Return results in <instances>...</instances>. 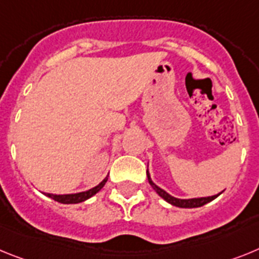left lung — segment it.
I'll use <instances>...</instances> for the list:
<instances>
[{"instance_id": "1", "label": "left lung", "mask_w": 259, "mask_h": 259, "mask_svg": "<svg viewBox=\"0 0 259 259\" xmlns=\"http://www.w3.org/2000/svg\"><path fill=\"white\" fill-rule=\"evenodd\" d=\"M147 179H148V183H150V185L154 188L155 192L157 193V194L160 195L163 199H165V201L168 202V203L173 204V206H177V207H183V208H193V207H201V206H203V204L208 203V202L213 201L215 198L218 197V195H212V197H203V198H193V199H179V198H175L172 197V195L168 194L167 192H164L163 189H160L157 185H155L154 183L151 181V179H150V175H148V170H147Z\"/></svg>"}]
</instances>
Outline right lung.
Listing matches in <instances>:
<instances>
[{"label": "right lung", "instance_id": "right-lung-1", "mask_svg": "<svg viewBox=\"0 0 259 259\" xmlns=\"http://www.w3.org/2000/svg\"><path fill=\"white\" fill-rule=\"evenodd\" d=\"M108 179H104L102 183L99 184L98 186L95 188L90 189L87 192H82V193H76V194H64V195H57V194H47L49 198L52 199H55V201L60 202V203H79V202L86 201L89 198H91L92 195H95L96 193L105 185Z\"/></svg>", "mask_w": 259, "mask_h": 259}]
</instances>
